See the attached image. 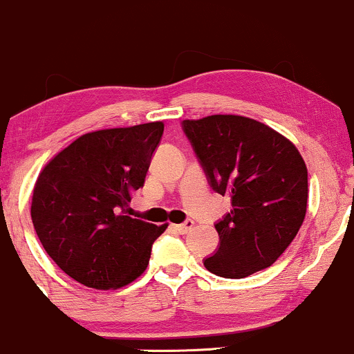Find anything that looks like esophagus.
I'll return each mask as SVG.
<instances>
[{"label":"esophagus","instance_id":"34e87169","mask_svg":"<svg viewBox=\"0 0 354 354\" xmlns=\"http://www.w3.org/2000/svg\"><path fill=\"white\" fill-rule=\"evenodd\" d=\"M193 226H194L193 219H186L185 223H181V225H174L173 228H174V231H176V233L186 234V233H188V231L193 230Z\"/></svg>","mask_w":354,"mask_h":354}]
</instances>
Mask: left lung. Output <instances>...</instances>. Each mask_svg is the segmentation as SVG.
<instances>
[{"label":"left lung","instance_id":"obj_1","mask_svg":"<svg viewBox=\"0 0 354 354\" xmlns=\"http://www.w3.org/2000/svg\"><path fill=\"white\" fill-rule=\"evenodd\" d=\"M209 186L230 194L231 211L214 225L219 248L205 268L239 279L271 266L301 228L308 169L296 146L270 126L236 115L185 120Z\"/></svg>","mask_w":354,"mask_h":354}]
</instances>
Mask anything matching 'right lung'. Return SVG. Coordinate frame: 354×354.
I'll use <instances>...</instances> for the list:
<instances>
[{
	"label": "right lung",
	"instance_id": "1",
	"mask_svg": "<svg viewBox=\"0 0 354 354\" xmlns=\"http://www.w3.org/2000/svg\"><path fill=\"white\" fill-rule=\"evenodd\" d=\"M161 121L86 133L59 151L36 180L35 231L53 261L95 290H118L146 270L154 239L168 225L128 216L143 188Z\"/></svg>",
	"mask_w": 354,
	"mask_h": 354
}]
</instances>
